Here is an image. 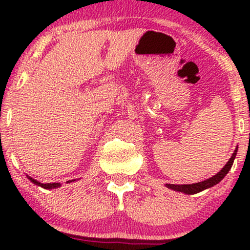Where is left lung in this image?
<instances>
[{
    "label": "left lung",
    "mask_w": 250,
    "mask_h": 250,
    "mask_svg": "<svg viewBox=\"0 0 250 250\" xmlns=\"http://www.w3.org/2000/svg\"><path fill=\"white\" fill-rule=\"evenodd\" d=\"M236 154H237V148L235 149V151L233 153V155H231L230 160H229V161L227 162V165L225 166V167L221 169V170L216 175H214L213 177H210V179H208V180H206V181H202V182H199V183H193V185H170V183H167V185H166V186H167L168 188L174 189V190L182 191V193L190 194V195L191 194L200 193V191L205 190V189L213 187V186L217 185V183H219L220 181L222 180L227 174H228V171L230 170V168H231V166H233Z\"/></svg>",
    "instance_id": "1"
}]
</instances>
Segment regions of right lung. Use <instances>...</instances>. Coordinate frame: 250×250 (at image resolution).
Segmentation results:
<instances>
[{
    "label": "right lung",
    "mask_w": 250,
    "mask_h": 250,
    "mask_svg": "<svg viewBox=\"0 0 250 250\" xmlns=\"http://www.w3.org/2000/svg\"><path fill=\"white\" fill-rule=\"evenodd\" d=\"M30 179V181L33 183H35V185H37V186H41L42 188H45V189H51V188H57V187H60V183H41V182H39V181H36V180H34V179H31V177H29Z\"/></svg>",
    "instance_id": "add662e5"
}]
</instances>
